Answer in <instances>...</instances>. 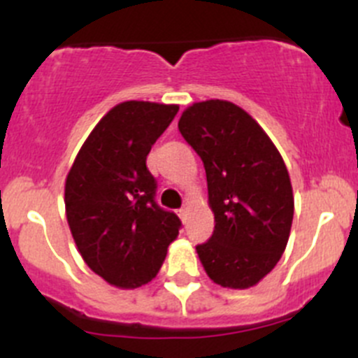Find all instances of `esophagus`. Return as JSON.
Returning <instances> with one entry per match:
<instances>
[{
    "instance_id": "1",
    "label": "esophagus",
    "mask_w": 358,
    "mask_h": 358,
    "mask_svg": "<svg viewBox=\"0 0 358 358\" xmlns=\"http://www.w3.org/2000/svg\"><path fill=\"white\" fill-rule=\"evenodd\" d=\"M178 216L183 220V222H185V218H187V208H185V206L178 209Z\"/></svg>"
}]
</instances>
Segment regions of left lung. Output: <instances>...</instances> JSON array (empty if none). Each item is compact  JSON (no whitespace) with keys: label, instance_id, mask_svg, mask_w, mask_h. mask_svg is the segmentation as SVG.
I'll use <instances>...</instances> for the list:
<instances>
[{"label":"left lung","instance_id":"8db88e82","mask_svg":"<svg viewBox=\"0 0 358 358\" xmlns=\"http://www.w3.org/2000/svg\"><path fill=\"white\" fill-rule=\"evenodd\" d=\"M178 129L204 162L215 213L213 236L196 246L202 266L223 287L255 286L289 239L294 199L282 156L262 126L227 100L190 106Z\"/></svg>","mask_w":358,"mask_h":358}]
</instances>
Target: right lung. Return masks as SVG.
Instances as JSON below:
<instances>
[{
	"label": "right lung",
	"instance_id": "obj_1",
	"mask_svg": "<svg viewBox=\"0 0 358 358\" xmlns=\"http://www.w3.org/2000/svg\"><path fill=\"white\" fill-rule=\"evenodd\" d=\"M178 106L122 102L93 128L66 180V213L86 265L115 287L150 282L182 227L156 202L147 156Z\"/></svg>",
	"mask_w": 358,
	"mask_h": 358
}]
</instances>
